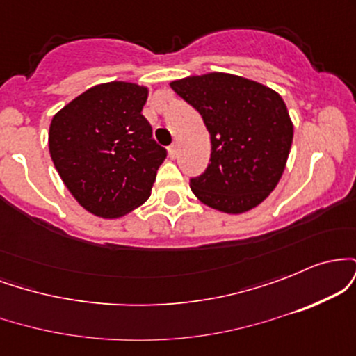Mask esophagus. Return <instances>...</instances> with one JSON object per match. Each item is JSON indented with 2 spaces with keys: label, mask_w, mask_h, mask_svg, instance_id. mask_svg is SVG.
<instances>
[{
  "label": "esophagus",
  "mask_w": 356,
  "mask_h": 356,
  "mask_svg": "<svg viewBox=\"0 0 356 356\" xmlns=\"http://www.w3.org/2000/svg\"><path fill=\"white\" fill-rule=\"evenodd\" d=\"M179 155V147H177V144H172L169 147V157L170 159H175Z\"/></svg>",
  "instance_id": "34e87169"
}]
</instances>
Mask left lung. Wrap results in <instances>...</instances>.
Masks as SVG:
<instances>
[{"instance_id":"1","label":"left lung","mask_w":356,"mask_h":356,"mask_svg":"<svg viewBox=\"0 0 356 356\" xmlns=\"http://www.w3.org/2000/svg\"><path fill=\"white\" fill-rule=\"evenodd\" d=\"M170 88L201 113L211 136L209 165L191 179L195 197L227 214L259 206L280 182L293 142L280 93L220 72L170 81Z\"/></svg>"}]
</instances>
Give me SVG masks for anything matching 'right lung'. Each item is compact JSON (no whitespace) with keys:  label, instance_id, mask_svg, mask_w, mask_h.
I'll return each instance as SVG.
<instances>
[{"label":"right lung","instance_id":"1","mask_svg":"<svg viewBox=\"0 0 356 356\" xmlns=\"http://www.w3.org/2000/svg\"><path fill=\"white\" fill-rule=\"evenodd\" d=\"M149 88L108 81L51 118L48 147L61 181L83 209L120 218L149 199L167 152L142 115Z\"/></svg>","mask_w":356,"mask_h":356}]
</instances>
